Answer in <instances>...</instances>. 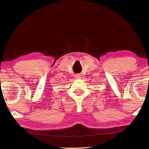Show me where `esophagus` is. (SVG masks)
Returning <instances> with one entry per match:
<instances>
[{
	"instance_id": "1",
	"label": "esophagus",
	"mask_w": 149,
	"mask_h": 149,
	"mask_svg": "<svg viewBox=\"0 0 149 149\" xmlns=\"http://www.w3.org/2000/svg\"><path fill=\"white\" fill-rule=\"evenodd\" d=\"M75 77L76 78V79H80L81 77V75L79 74H76L75 75Z\"/></svg>"
}]
</instances>
